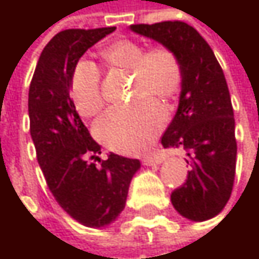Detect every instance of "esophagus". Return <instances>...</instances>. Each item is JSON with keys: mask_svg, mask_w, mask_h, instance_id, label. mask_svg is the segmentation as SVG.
I'll return each instance as SVG.
<instances>
[{"mask_svg": "<svg viewBox=\"0 0 259 259\" xmlns=\"http://www.w3.org/2000/svg\"><path fill=\"white\" fill-rule=\"evenodd\" d=\"M163 162V157L162 156H145L142 159V163L145 166H157Z\"/></svg>", "mask_w": 259, "mask_h": 259, "instance_id": "obj_1", "label": "esophagus"}]
</instances>
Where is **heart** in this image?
<instances>
[{
    "label": "heart",
    "mask_w": 259,
    "mask_h": 259,
    "mask_svg": "<svg viewBox=\"0 0 259 259\" xmlns=\"http://www.w3.org/2000/svg\"><path fill=\"white\" fill-rule=\"evenodd\" d=\"M100 58L108 67L132 72V100L127 106H117L105 112L94 130L108 148L133 154L147 150L165 124L162 106L147 97L172 99L180 93L184 69L179 55L166 46L147 49L130 38L114 40L100 49ZM70 97L80 115L93 117L103 108L100 72L88 60H79L70 76Z\"/></svg>",
    "instance_id": "b5f03b06"
}]
</instances>
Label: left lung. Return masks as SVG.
I'll return each mask as SVG.
<instances>
[{"label": "left lung", "mask_w": 259, "mask_h": 259, "mask_svg": "<svg viewBox=\"0 0 259 259\" xmlns=\"http://www.w3.org/2000/svg\"><path fill=\"white\" fill-rule=\"evenodd\" d=\"M130 29L172 49L183 64L179 108L162 145L183 147L192 169L171 193V202L186 219L208 221L227 205L235 177V121L224 70L208 43L186 22L138 24Z\"/></svg>", "instance_id": "obj_1"}]
</instances>
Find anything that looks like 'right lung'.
Listing matches in <instances>:
<instances>
[{
  "label": "right lung",
  "mask_w": 259,
  "mask_h": 259,
  "mask_svg": "<svg viewBox=\"0 0 259 259\" xmlns=\"http://www.w3.org/2000/svg\"><path fill=\"white\" fill-rule=\"evenodd\" d=\"M115 26L64 29L45 46L28 93L29 132L38 165L61 208L79 224L102 228L124 210L138 159L111 153L100 167L89 160L100 154L70 97V76L88 48ZM100 161V159H99Z\"/></svg>",
  "instance_id": "1"
}]
</instances>
